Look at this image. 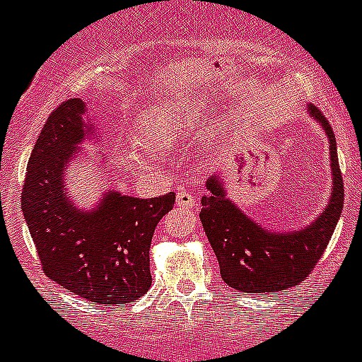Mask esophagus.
<instances>
[{"mask_svg":"<svg viewBox=\"0 0 362 362\" xmlns=\"http://www.w3.org/2000/svg\"><path fill=\"white\" fill-rule=\"evenodd\" d=\"M175 204H177V206H187V208L195 206L194 194H192V192H187V190L177 192V195H175Z\"/></svg>","mask_w":362,"mask_h":362,"instance_id":"1","label":"esophagus"}]
</instances>
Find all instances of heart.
<instances>
[{
	"instance_id": "1",
	"label": "heart",
	"mask_w": 362,
	"mask_h": 362,
	"mask_svg": "<svg viewBox=\"0 0 362 362\" xmlns=\"http://www.w3.org/2000/svg\"><path fill=\"white\" fill-rule=\"evenodd\" d=\"M185 109L168 102L147 105L138 116V141L141 147L129 148L125 161L138 170H148L159 158V148H165L187 131Z\"/></svg>"
}]
</instances>
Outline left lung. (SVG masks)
Masks as SVG:
<instances>
[{
	"label": "left lung",
	"instance_id": "left-lung-1",
	"mask_svg": "<svg viewBox=\"0 0 362 362\" xmlns=\"http://www.w3.org/2000/svg\"><path fill=\"white\" fill-rule=\"evenodd\" d=\"M305 111L328 138L332 188L327 206L303 228L278 230L258 222L228 197L221 170L206 181L208 194L201 197L199 217L218 260L222 280L235 291L278 293L296 285L314 269L336 230L344 201L336 136L314 105L309 104Z\"/></svg>",
	"mask_w": 362,
	"mask_h": 362
}]
</instances>
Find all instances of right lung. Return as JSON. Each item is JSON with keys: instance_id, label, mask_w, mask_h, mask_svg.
Masks as SVG:
<instances>
[{"instance_id": "add662e5", "label": "right lung", "mask_w": 362, "mask_h": 362, "mask_svg": "<svg viewBox=\"0 0 362 362\" xmlns=\"http://www.w3.org/2000/svg\"><path fill=\"white\" fill-rule=\"evenodd\" d=\"M98 141L102 136L86 102H62L30 154L21 208L46 276L89 303L111 307L144 296L151 287L152 235L175 195L138 199L111 188L95 206L75 204L66 185L69 168L82 161V144ZM98 163L107 168L102 154Z\"/></svg>"}]
</instances>
